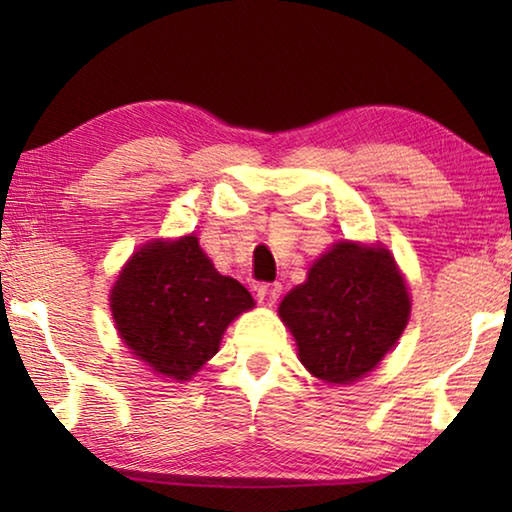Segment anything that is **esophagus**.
<instances>
[{
    "mask_svg": "<svg viewBox=\"0 0 512 512\" xmlns=\"http://www.w3.org/2000/svg\"><path fill=\"white\" fill-rule=\"evenodd\" d=\"M255 291H257L255 296H257L259 305H275L277 298H280V293H282V287L275 282H264V284H259Z\"/></svg>",
    "mask_w": 512,
    "mask_h": 512,
    "instance_id": "esophagus-1",
    "label": "esophagus"
}]
</instances>
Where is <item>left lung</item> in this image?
I'll list each match as a JSON object with an SVG mask.
<instances>
[{
	"label": "left lung",
	"mask_w": 512,
	"mask_h": 512,
	"mask_svg": "<svg viewBox=\"0 0 512 512\" xmlns=\"http://www.w3.org/2000/svg\"><path fill=\"white\" fill-rule=\"evenodd\" d=\"M409 311L391 253L350 241L320 257L280 305L302 366L329 384H348L375 368L402 336Z\"/></svg>",
	"instance_id": "1"
}]
</instances>
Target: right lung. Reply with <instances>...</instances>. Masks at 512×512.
Listing matches in <instances>:
<instances>
[{"label": "right lung", "mask_w": 512, "mask_h": 512, "mask_svg": "<svg viewBox=\"0 0 512 512\" xmlns=\"http://www.w3.org/2000/svg\"><path fill=\"white\" fill-rule=\"evenodd\" d=\"M253 305L244 284L216 271L194 235L137 250L110 293L128 350L178 381L219 352L230 320Z\"/></svg>", "instance_id": "right-lung-1"}]
</instances>
